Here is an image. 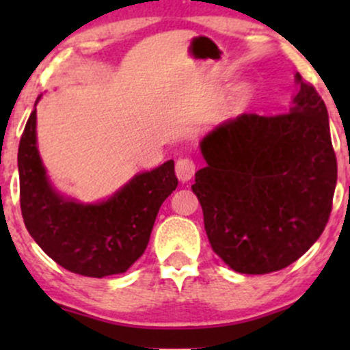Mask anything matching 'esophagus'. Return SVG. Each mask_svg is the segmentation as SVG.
<instances>
[{"label":"esophagus","instance_id":"1","mask_svg":"<svg viewBox=\"0 0 350 350\" xmlns=\"http://www.w3.org/2000/svg\"><path fill=\"white\" fill-rule=\"evenodd\" d=\"M194 174H196V164L192 159L189 158L178 159V163H176V176H178L180 183H187V180L194 178Z\"/></svg>","mask_w":350,"mask_h":350}]
</instances>
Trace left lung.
Segmentation results:
<instances>
[{
	"mask_svg": "<svg viewBox=\"0 0 350 350\" xmlns=\"http://www.w3.org/2000/svg\"><path fill=\"white\" fill-rule=\"evenodd\" d=\"M288 113H243L199 143L207 166L192 191L208 242L224 263L247 275L278 271L319 239L332 208L337 161L329 115L299 74Z\"/></svg>",
	"mask_w": 350,
	"mask_h": 350,
	"instance_id": "8db88e82",
	"label": "left lung"
}]
</instances>
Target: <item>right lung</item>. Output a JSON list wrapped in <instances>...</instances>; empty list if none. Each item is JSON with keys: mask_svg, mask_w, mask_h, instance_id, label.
Returning <instances> with one entry per match:
<instances>
[{"mask_svg": "<svg viewBox=\"0 0 350 350\" xmlns=\"http://www.w3.org/2000/svg\"><path fill=\"white\" fill-rule=\"evenodd\" d=\"M19 142L21 212L27 232L47 256L90 278L124 273L146 250L159 207L178 187L174 161L135 174L113 196L80 202L52 186L36 135V105Z\"/></svg>", "mask_w": 350, "mask_h": 350, "instance_id": "add662e5", "label": "right lung"}]
</instances>
